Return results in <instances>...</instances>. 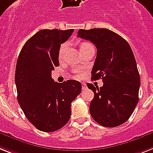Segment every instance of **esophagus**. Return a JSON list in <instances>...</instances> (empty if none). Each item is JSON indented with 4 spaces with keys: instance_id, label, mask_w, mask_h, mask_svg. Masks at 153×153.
<instances>
[{
    "instance_id": "esophagus-1",
    "label": "esophagus",
    "mask_w": 153,
    "mask_h": 153,
    "mask_svg": "<svg viewBox=\"0 0 153 153\" xmlns=\"http://www.w3.org/2000/svg\"><path fill=\"white\" fill-rule=\"evenodd\" d=\"M82 87L83 90H84V89H86V88H87V86H86V84L84 82L82 83Z\"/></svg>"
}]
</instances>
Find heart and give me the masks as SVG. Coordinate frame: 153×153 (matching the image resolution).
I'll use <instances>...</instances> for the list:
<instances>
[{
	"mask_svg": "<svg viewBox=\"0 0 153 153\" xmlns=\"http://www.w3.org/2000/svg\"><path fill=\"white\" fill-rule=\"evenodd\" d=\"M92 45L89 43V42H84L82 43H81L80 45V50L83 49V48H87L89 46H91ZM65 49H66V44H63L60 46L59 48V58H62V56H64V53L65 52Z\"/></svg>",
	"mask_w": 153,
	"mask_h": 153,
	"instance_id": "1",
	"label": "heart"
}]
</instances>
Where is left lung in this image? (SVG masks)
Returning <instances> with one entry per match:
<instances>
[{"instance_id": "1", "label": "left lung", "mask_w": 153, "mask_h": 153, "mask_svg": "<svg viewBox=\"0 0 153 153\" xmlns=\"http://www.w3.org/2000/svg\"><path fill=\"white\" fill-rule=\"evenodd\" d=\"M78 37L94 43L97 57L91 71L93 80L102 79V87L88 83L94 93L89 111L105 127L124 123L138 103L140 75L130 45L115 32L105 28L80 29Z\"/></svg>"}]
</instances>
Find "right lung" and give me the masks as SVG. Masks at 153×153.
<instances>
[{"label":"right lung","instance_id":"right-lung-1","mask_svg":"<svg viewBox=\"0 0 153 153\" xmlns=\"http://www.w3.org/2000/svg\"><path fill=\"white\" fill-rule=\"evenodd\" d=\"M74 29L41 30L23 46L16 68L17 99L23 113L38 130L53 132L68 123L71 102L82 91L78 81L54 82L52 71L59 65L60 45Z\"/></svg>","mask_w":153,"mask_h":153}]
</instances>
